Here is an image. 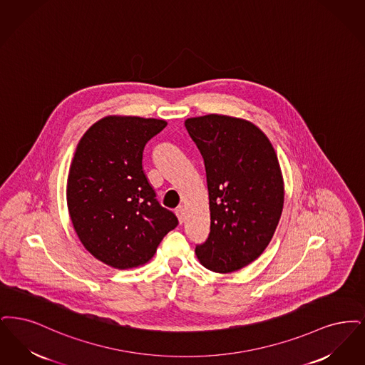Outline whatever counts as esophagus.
Returning a JSON list of instances; mask_svg holds the SVG:
<instances>
[{
  "label": "esophagus",
  "instance_id": "1",
  "mask_svg": "<svg viewBox=\"0 0 365 365\" xmlns=\"http://www.w3.org/2000/svg\"><path fill=\"white\" fill-rule=\"evenodd\" d=\"M175 215H177V218H178V221L180 223L184 222V217H185V208L182 206H178L175 208Z\"/></svg>",
  "mask_w": 365,
  "mask_h": 365
}]
</instances>
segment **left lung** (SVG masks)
Returning a JSON list of instances; mask_svg holds the SVG:
<instances>
[{"label": "left lung", "instance_id": "left-lung-1", "mask_svg": "<svg viewBox=\"0 0 365 365\" xmlns=\"http://www.w3.org/2000/svg\"><path fill=\"white\" fill-rule=\"evenodd\" d=\"M185 128L206 166L210 233L195 248L215 272L248 266L269 245L284 207V181L267 136L250 121L208 114Z\"/></svg>", "mask_w": 365, "mask_h": 365}]
</instances>
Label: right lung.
Listing matches in <instances>:
<instances>
[{"instance_id":"add662e5","label":"right lung","mask_w":365,"mask_h":365,"mask_svg":"<svg viewBox=\"0 0 365 365\" xmlns=\"http://www.w3.org/2000/svg\"><path fill=\"white\" fill-rule=\"evenodd\" d=\"M163 120L110 115L90 128L76 147L66 200L84 248L114 269L147 263L178 225L159 205L143 169L144 147Z\"/></svg>"}]
</instances>
